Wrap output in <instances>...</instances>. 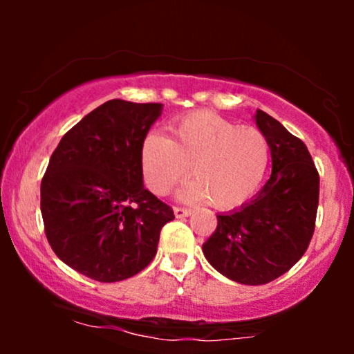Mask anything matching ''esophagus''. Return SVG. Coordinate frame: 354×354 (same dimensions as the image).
<instances>
[{"instance_id":"obj_1","label":"esophagus","mask_w":354,"mask_h":354,"mask_svg":"<svg viewBox=\"0 0 354 354\" xmlns=\"http://www.w3.org/2000/svg\"><path fill=\"white\" fill-rule=\"evenodd\" d=\"M174 214H176L177 219H183V217L190 216L192 211L187 209V207H178V206H176V207H174Z\"/></svg>"}]
</instances>
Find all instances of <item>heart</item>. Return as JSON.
<instances>
[{
    "mask_svg": "<svg viewBox=\"0 0 354 354\" xmlns=\"http://www.w3.org/2000/svg\"><path fill=\"white\" fill-rule=\"evenodd\" d=\"M268 138L254 127H239L209 111H195L171 125V138L149 132L142 143L145 182L156 195H167L185 178L183 200H206L217 209L248 201L269 164Z\"/></svg>",
    "mask_w": 354,
    "mask_h": 354,
    "instance_id": "b5f03b06",
    "label": "heart"
}]
</instances>
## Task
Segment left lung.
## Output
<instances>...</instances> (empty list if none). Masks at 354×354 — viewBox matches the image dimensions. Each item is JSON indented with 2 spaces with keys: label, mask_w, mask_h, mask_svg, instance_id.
<instances>
[{
  "label": "left lung",
  "mask_w": 354,
  "mask_h": 354,
  "mask_svg": "<svg viewBox=\"0 0 354 354\" xmlns=\"http://www.w3.org/2000/svg\"><path fill=\"white\" fill-rule=\"evenodd\" d=\"M254 120L268 138L272 174L250 203L217 214L214 234L203 243L212 268L243 285L272 282L301 259L319 205V174L306 145L264 111Z\"/></svg>",
  "instance_id": "8db88e82"
}]
</instances>
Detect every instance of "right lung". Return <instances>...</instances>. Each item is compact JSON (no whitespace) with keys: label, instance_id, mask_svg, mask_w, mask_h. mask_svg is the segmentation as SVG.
<instances>
[{"label":"right lung","instance_id":"add662e5","mask_svg":"<svg viewBox=\"0 0 354 354\" xmlns=\"http://www.w3.org/2000/svg\"><path fill=\"white\" fill-rule=\"evenodd\" d=\"M161 103L109 100L75 124L41 180V216L62 263L98 282L138 274L174 211L143 187L142 143Z\"/></svg>","mask_w":354,"mask_h":354}]
</instances>
